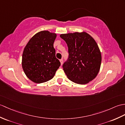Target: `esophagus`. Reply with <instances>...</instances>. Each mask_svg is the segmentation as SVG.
I'll return each instance as SVG.
<instances>
[{"label": "esophagus", "mask_w": 125, "mask_h": 125, "mask_svg": "<svg viewBox=\"0 0 125 125\" xmlns=\"http://www.w3.org/2000/svg\"><path fill=\"white\" fill-rule=\"evenodd\" d=\"M60 62H61V65H62V64H63V59H61L60 60Z\"/></svg>", "instance_id": "34e87169"}]
</instances>
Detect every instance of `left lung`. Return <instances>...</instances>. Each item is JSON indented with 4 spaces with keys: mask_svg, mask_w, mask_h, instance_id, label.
I'll list each match as a JSON object with an SVG mask.
<instances>
[{
    "mask_svg": "<svg viewBox=\"0 0 125 125\" xmlns=\"http://www.w3.org/2000/svg\"><path fill=\"white\" fill-rule=\"evenodd\" d=\"M68 47L69 57L63 65L66 76L78 84L95 79L100 71L102 57L96 42L85 32L61 34Z\"/></svg>",
    "mask_w": 125,
    "mask_h": 125,
    "instance_id": "1",
    "label": "left lung"
}]
</instances>
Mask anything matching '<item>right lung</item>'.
I'll return each mask as SVG.
<instances>
[{
    "instance_id": "obj_1",
    "label": "right lung",
    "mask_w": 125,
    "mask_h": 125,
    "mask_svg": "<svg viewBox=\"0 0 125 125\" xmlns=\"http://www.w3.org/2000/svg\"><path fill=\"white\" fill-rule=\"evenodd\" d=\"M56 34L42 31L31 38L22 54V65L27 77L40 83L52 79L61 65L53 44Z\"/></svg>"
}]
</instances>
